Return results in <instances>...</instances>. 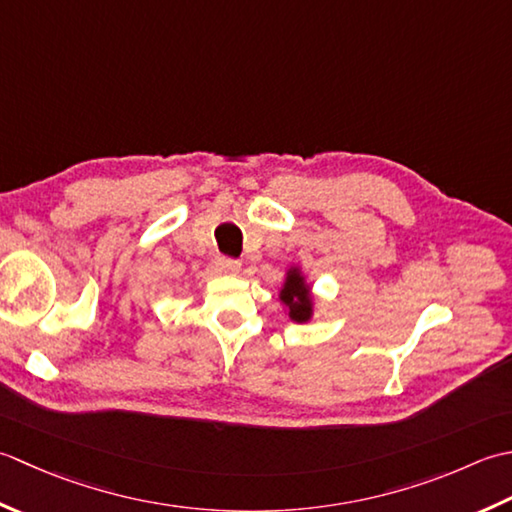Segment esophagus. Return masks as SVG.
<instances>
[{
  "mask_svg": "<svg viewBox=\"0 0 512 512\" xmlns=\"http://www.w3.org/2000/svg\"><path fill=\"white\" fill-rule=\"evenodd\" d=\"M241 260L236 258H227V256H218L216 258V267L225 271V274H236V271H241Z\"/></svg>",
  "mask_w": 512,
  "mask_h": 512,
  "instance_id": "34e87169",
  "label": "esophagus"
}]
</instances>
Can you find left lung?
<instances>
[{"mask_svg": "<svg viewBox=\"0 0 512 512\" xmlns=\"http://www.w3.org/2000/svg\"><path fill=\"white\" fill-rule=\"evenodd\" d=\"M278 300L291 322H311L316 314V298L311 283L300 265H289L278 289Z\"/></svg>", "mask_w": 512, "mask_h": 512, "instance_id": "left-lung-1", "label": "left lung"}]
</instances>
